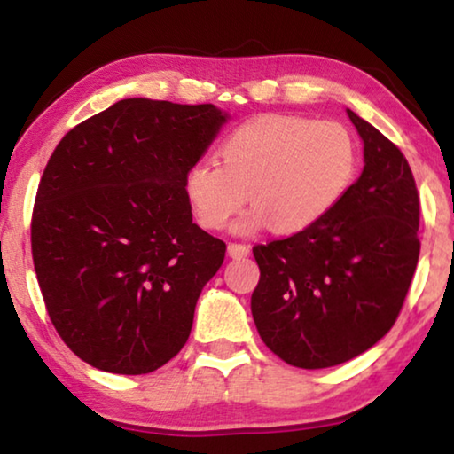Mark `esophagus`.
Returning a JSON list of instances; mask_svg holds the SVG:
<instances>
[{"instance_id":"34e87169","label":"esophagus","mask_w":454,"mask_h":454,"mask_svg":"<svg viewBox=\"0 0 454 454\" xmlns=\"http://www.w3.org/2000/svg\"><path fill=\"white\" fill-rule=\"evenodd\" d=\"M227 254L231 258H246V256H250V246H246V244H229Z\"/></svg>"}]
</instances>
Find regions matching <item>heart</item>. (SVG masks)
<instances>
[{"label":"heart","instance_id":"obj_1","mask_svg":"<svg viewBox=\"0 0 454 454\" xmlns=\"http://www.w3.org/2000/svg\"><path fill=\"white\" fill-rule=\"evenodd\" d=\"M219 160L202 159L185 173V194L198 221L223 229L247 202L254 207L235 223L238 233L270 225L294 235L326 219L357 169L349 132L334 121L297 115H262L235 128L221 142Z\"/></svg>","mask_w":454,"mask_h":454}]
</instances>
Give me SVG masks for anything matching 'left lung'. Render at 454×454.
<instances>
[{
	"mask_svg": "<svg viewBox=\"0 0 454 454\" xmlns=\"http://www.w3.org/2000/svg\"><path fill=\"white\" fill-rule=\"evenodd\" d=\"M364 171L318 225L254 247L252 316L269 349L303 370L339 365L395 325L419 258V198L407 159L351 109Z\"/></svg>",
	"mask_w": 454,
	"mask_h": 454,
	"instance_id": "obj_1",
	"label": "left lung"
}]
</instances>
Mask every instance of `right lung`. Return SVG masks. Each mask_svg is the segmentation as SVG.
I'll return each mask as SVG.
<instances>
[{
    "instance_id": "add662e5",
    "label": "right lung",
    "mask_w": 454,
    "mask_h": 454,
    "mask_svg": "<svg viewBox=\"0 0 454 454\" xmlns=\"http://www.w3.org/2000/svg\"><path fill=\"white\" fill-rule=\"evenodd\" d=\"M229 120L123 98L70 129L43 171L33 260L49 318L92 368L148 374L190 337L225 244L192 223L185 173Z\"/></svg>"
}]
</instances>
